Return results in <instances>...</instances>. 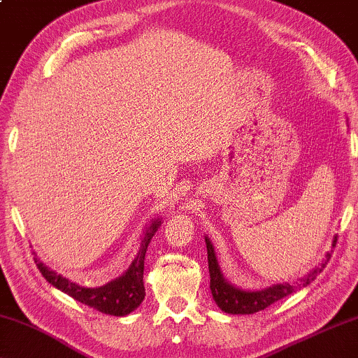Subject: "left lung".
Wrapping results in <instances>:
<instances>
[{"label": "left lung", "instance_id": "8db88e82", "mask_svg": "<svg viewBox=\"0 0 358 358\" xmlns=\"http://www.w3.org/2000/svg\"><path fill=\"white\" fill-rule=\"evenodd\" d=\"M206 241V250H208V267H210V288L213 299L216 301L219 309L224 310L225 313H232V315H246V313H255L264 310L266 307L272 306L273 302L283 299L285 296H289L298 291L302 287H307V285L312 283L313 280L317 278V275L323 272V268L329 261L331 255H327V259L323 261L320 266L313 268V271L306 275L304 278H301L299 283L289 285V283H278L273 285V287H268L261 291H245L230 285L227 280L224 278L221 272V267H219L216 252H214V246L210 241L208 236H205ZM333 246H336V238L333 241Z\"/></svg>", "mask_w": 358, "mask_h": 358}]
</instances>
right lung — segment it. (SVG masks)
<instances>
[{"mask_svg": "<svg viewBox=\"0 0 358 358\" xmlns=\"http://www.w3.org/2000/svg\"><path fill=\"white\" fill-rule=\"evenodd\" d=\"M162 219L152 221L145 227L144 236H142L141 250L134 257V261L131 262L128 271H126L122 277L112 280V282L103 285L99 288H86L80 287L73 282H70L69 278L62 277V275L54 272L45 266L38 257H33L36 262L38 271L41 272L52 287L64 291L65 294L71 296L81 304L90 306L92 309H96L107 315L115 317H124L136 310L141 306V302L145 298V288H144V261H145V252L147 246L150 243L152 236L160 227Z\"/></svg>", "mask_w": 358, "mask_h": 358, "instance_id": "obj_1", "label": "right lung"}]
</instances>
